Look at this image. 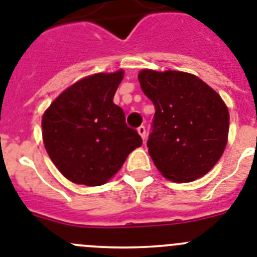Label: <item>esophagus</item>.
<instances>
[{
  "instance_id": "esophagus-1",
  "label": "esophagus",
  "mask_w": 257,
  "mask_h": 257,
  "mask_svg": "<svg viewBox=\"0 0 257 257\" xmlns=\"http://www.w3.org/2000/svg\"><path fill=\"white\" fill-rule=\"evenodd\" d=\"M137 132H138V135L141 136L142 140H144V141H145V138H146V128H145L144 125L138 126V128H137Z\"/></svg>"
}]
</instances>
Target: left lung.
I'll return each mask as SVG.
<instances>
[{"label": "left lung", "mask_w": 257, "mask_h": 257, "mask_svg": "<svg viewBox=\"0 0 257 257\" xmlns=\"http://www.w3.org/2000/svg\"><path fill=\"white\" fill-rule=\"evenodd\" d=\"M138 80L155 106L147 147L155 167L175 182H191L213 168L229 133V111L204 81L180 71L142 70Z\"/></svg>", "instance_id": "left-lung-1"}]
</instances>
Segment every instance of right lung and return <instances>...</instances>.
Here are the masks:
<instances>
[{"label":"right lung","instance_id":"1","mask_svg":"<svg viewBox=\"0 0 257 257\" xmlns=\"http://www.w3.org/2000/svg\"><path fill=\"white\" fill-rule=\"evenodd\" d=\"M122 70L95 73L62 93L42 116V138L50 159L70 181L86 186L104 184L142 145L113 103Z\"/></svg>","mask_w":257,"mask_h":257}]
</instances>
